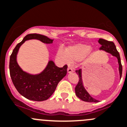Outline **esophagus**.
I'll list each match as a JSON object with an SVG mask.
<instances>
[{
  "instance_id": "34e87169",
  "label": "esophagus",
  "mask_w": 127,
  "mask_h": 127,
  "mask_svg": "<svg viewBox=\"0 0 127 127\" xmlns=\"http://www.w3.org/2000/svg\"><path fill=\"white\" fill-rule=\"evenodd\" d=\"M73 72V70L72 68H70V67H68V68H67V72H68V73H72Z\"/></svg>"
}]
</instances>
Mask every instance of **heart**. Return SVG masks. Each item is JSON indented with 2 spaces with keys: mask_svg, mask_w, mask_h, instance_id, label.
Instances as JSON below:
<instances>
[{
  "mask_svg": "<svg viewBox=\"0 0 127 127\" xmlns=\"http://www.w3.org/2000/svg\"><path fill=\"white\" fill-rule=\"evenodd\" d=\"M91 46L84 43H78L68 47L67 51L60 48L57 52L58 57L62 62L68 64L70 62H80L86 58L91 51Z\"/></svg>",
  "mask_w": 127,
  "mask_h": 127,
  "instance_id": "1",
  "label": "heart"
}]
</instances>
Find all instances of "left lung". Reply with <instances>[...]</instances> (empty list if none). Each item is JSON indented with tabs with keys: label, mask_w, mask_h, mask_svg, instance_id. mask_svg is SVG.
Instances as JSON below:
<instances>
[{
	"label": "left lung",
	"mask_w": 127,
	"mask_h": 127,
	"mask_svg": "<svg viewBox=\"0 0 127 127\" xmlns=\"http://www.w3.org/2000/svg\"><path fill=\"white\" fill-rule=\"evenodd\" d=\"M98 43L102 45L101 47L100 48V50H104V51L112 54L113 56L116 57L117 58L118 63H119V73H120V77L121 78L122 74V65L121 64L120 54H119V52L117 51L114 43L113 42L106 40L103 39V38H99ZM75 72L78 74V77H79L78 84H77V86L75 87V89L76 95L80 99H81L82 100L84 101V102H98L97 100L92 97L90 94L87 92V91L84 88V85H83L82 78V69L76 70Z\"/></svg>",
	"instance_id": "8db88e82"
}]
</instances>
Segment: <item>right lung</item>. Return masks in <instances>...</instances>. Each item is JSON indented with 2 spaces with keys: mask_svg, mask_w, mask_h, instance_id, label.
Here are the masks:
<instances>
[{
  "mask_svg": "<svg viewBox=\"0 0 127 127\" xmlns=\"http://www.w3.org/2000/svg\"><path fill=\"white\" fill-rule=\"evenodd\" d=\"M31 39L38 40L47 44H50L54 40L37 33L27 35L17 45L10 55V75L15 89L20 95L31 100L40 102L47 100L55 92L59 82L67 74V65L60 68L52 60H50L45 68L38 74H30L22 70L17 62V55L22 45Z\"/></svg>",
  "mask_w": 127,
  "mask_h": 127,
  "instance_id": "add662e5",
  "label": "right lung"
}]
</instances>
